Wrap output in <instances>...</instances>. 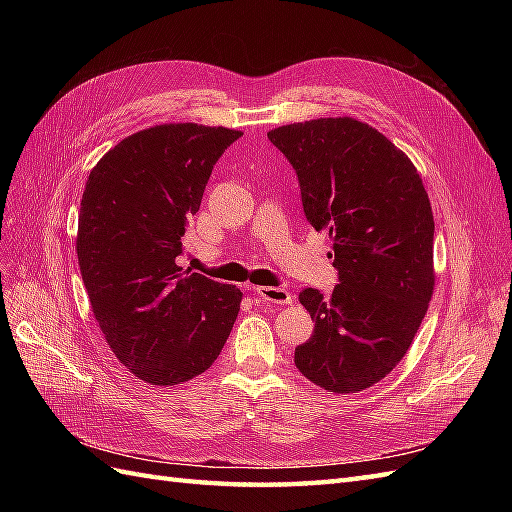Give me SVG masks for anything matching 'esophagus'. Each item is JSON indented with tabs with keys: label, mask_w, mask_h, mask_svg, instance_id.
I'll return each mask as SVG.
<instances>
[{
	"label": "esophagus",
	"mask_w": 512,
	"mask_h": 512,
	"mask_svg": "<svg viewBox=\"0 0 512 512\" xmlns=\"http://www.w3.org/2000/svg\"><path fill=\"white\" fill-rule=\"evenodd\" d=\"M254 292L265 303H275V305H290L294 299L292 294L286 288H277V286H258Z\"/></svg>",
	"instance_id": "esophagus-1"
}]
</instances>
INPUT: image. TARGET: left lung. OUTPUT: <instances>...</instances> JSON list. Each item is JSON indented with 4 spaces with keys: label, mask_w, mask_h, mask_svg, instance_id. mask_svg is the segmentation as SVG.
Segmentation results:
<instances>
[{
    "label": "left lung",
    "mask_w": 512,
    "mask_h": 512,
    "mask_svg": "<svg viewBox=\"0 0 512 512\" xmlns=\"http://www.w3.org/2000/svg\"><path fill=\"white\" fill-rule=\"evenodd\" d=\"M301 183L305 218L327 228L339 284L299 294L314 335L294 365L320 389L359 393L389 376L436 286L433 213L416 166L369 123L320 117L267 132Z\"/></svg>",
    "instance_id": "1"
}]
</instances>
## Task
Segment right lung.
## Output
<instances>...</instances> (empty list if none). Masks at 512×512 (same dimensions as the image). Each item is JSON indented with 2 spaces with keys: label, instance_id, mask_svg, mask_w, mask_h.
I'll return each instance as SVG.
<instances>
[{
  "label": "right lung",
  "instance_id": "obj_1",
  "mask_svg": "<svg viewBox=\"0 0 512 512\" xmlns=\"http://www.w3.org/2000/svg\"><path fill=\"white\" fill-rule=\"evenodd\" d=\"M241 130L162 123L126 136L91 168L76 256L108 348L130 374L183 384L218 359L243 292L177 265L213 164Z\"/></svg>",
  "mask_w": 512,
  "mask_h": 512
}]
</instances>
